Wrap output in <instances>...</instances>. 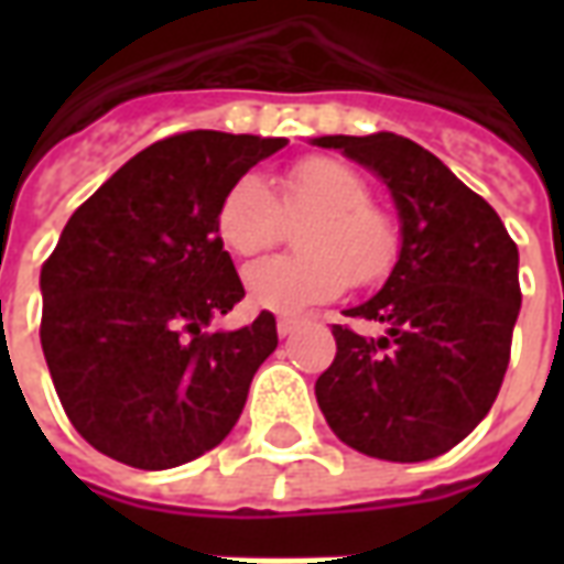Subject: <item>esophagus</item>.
I'll list each match as a JSON object with an SVG mask.
<instances>
[{
	"instance_id": "esophagus-1",
	"label": "esophagus",
	"mask_w": 564,
	"mask_h": 564,
	"mask_svg": "<svg viewBox=\"0 0 564 564\" xmlns=\"http://www.w3.org/2000/svg\"><path fill=\"white\" fill-rule=\"evenodd\" d=\"M295 329H299V319H293V317H281V319H278V335H281V338H286V335H293Z\"/></svg>"
}]
</instances>
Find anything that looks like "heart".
I'll list each match as a JSON object with an SVG mask.
<instances>
[{"label":"heart","mask_w":564,"mask_h":564,"mask_svg":"<svg viewBox=\"0 0 564 564\" xmlns=\"http://www.w3.org/2000/svg\"><path fill=\"white\" fill-rule=\"evenodd\" d=\"M286 220H307L299 232L302 257H274L247 265V299L271 314L305 307L344 293L347 281H383L399 257V229L371 205V184L335 156H305L278 181V196L259 174L238 177L217 208V235L226 250L257 257L269 250Z\"/></svg>","instance_id":"b5f03b06"}]
</instances>
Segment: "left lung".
Segmentation results:
<instances>
[{"instance_id":"1","label":"left lung","mask_w":564,"mask_h":564,"mask_svg":"<svg viewBox=\"0 0 564 564\" xmlns=\"http://www.w3.org/2000/svg\"><path fill=\"white\" fill-rule=\"evenodd\" d=\"M390 189L402 250L390 278L347 317L383 323L380 338L332 326L338 354L317 404L347 447L387 462L435 459L496 402L520 317V253L489 202L435 153L395 132L323 135Z\"/></svg>"}]
</instances>
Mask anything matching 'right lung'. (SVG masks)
Masks as SVG:
<instances>
[{
    "instance_id": "obj_1",
    "label": "right lung",
    "mask_w": 564,
    "mask_h": 564,
    "mask_svg": "<svg viewBox=\"0 0 564 564\" xmlns=\"http://www.w3.org/2000/svg\"><path fill=\"white\" fill-rule=\"evenodd\" d=\"M283 144L214 129L172 135L68 217L42 265V350L66 416L105 456L162 471L238 423L278 326L262 311L241 329H205L245 299L217 208Z\"/></svg>"
}]
</instances>
